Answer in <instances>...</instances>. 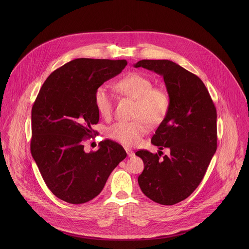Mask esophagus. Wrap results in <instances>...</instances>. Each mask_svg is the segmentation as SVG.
<instances>
[{"mask_svg": "<svg viewBox=\"0 0 249 249\" xmlns=\"http://www.w3.org/2000/svg\"><path fill=\"white\" fill-rule=\"evenodd\" d=\"M124 149H125V151H126V153H127L128 157H132V156H134V152H133V150H132V149H130V148H128V147H124Z\"/></svg>", "mask_w": 249, "mask_h": 249, "instance_id": "obj_1", "label": "esophagus"}]
</instances>
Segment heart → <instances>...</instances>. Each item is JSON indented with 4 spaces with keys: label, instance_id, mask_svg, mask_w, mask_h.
Instances as JSON below:
<instances>
[{
    "label": "heart",
    "instance_id": "obj_1",
    "mask_svg": "<svg viewBox=\"0 0 249 249\" xmlns=\"http://www.w3.org/2000/svg\"><path fill=\"white\" fill-rule=\"evenodd\" d=\"M152 81L140 72H129L115 83L117 91L136 100L133 121H120L112 124L108 136L124 145H136L148 130V124H157L166 117L170 107V97L161 87H153ZM95 107L100 115L109 118L113 111V96L105 85L97 88L94 96Z\"/></svg>",
    "mask_w": 249,
    "mask_h": 249
}]
</instances>
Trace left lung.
I'll use <instances>...</instances> for the list:
<instances>
[{"mask_svg":"<svg viewBox=\"0 0 249 249\" xmlns=\"http://www.w3.org/2000/svg\"><path fill=\"white\" fill-rule=\"evenodd\" d=\"M134 67L162 75L170 97L168 113L151 138L159 149L169 147L170 154L161 158V150L137 151L144 165L138 183L154 202L174 205L187 198L205 176L216 150V110L202 80L177 63L143 59Z\"/></svg>","mask_w":249,"mask_h":249,"instance_id":"obj_1","label":"left lung"}]
</instances>
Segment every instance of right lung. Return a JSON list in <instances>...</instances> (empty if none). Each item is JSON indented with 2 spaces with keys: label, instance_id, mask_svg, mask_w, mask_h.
I'll list each match as a JSON object with an SVG mask.
<instances>
[{
  "label": "right lung",
  "instance_id": "right-lung-1",
  "mask_svg": "<svg viewBox=\"0 0 249 249\" xmlns=\"http://www.w3.org/2000/svg\"><path fill=\"white\" fill-rule=\"evenodd\" d=\"M126 60L77 58L53 71L43 83L32 109L31 151L51 192L68 203L96 197L112 171L126 157L118 142L105 140L85 152L100 120L94 96L98 87L116 76ZM96 135V134H95Z\"/></svg>",
  "mask_w": 249,
  "mask_h": 249
}]
</instances>
